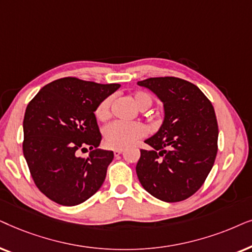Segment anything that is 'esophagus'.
I'll use <instances>...</instances> for the list:
<instances>
[{
  "instance_id": "34e87169",
  "label": "esophagus",
  "mask_w": 252,
  "mask_h": 252,
  "mask_svg": "<svg viewBox=\"0 0 252 252\" xmlns=\"http://www.w3.org/2000/svg\"><path fill=\"white\" fill-rule=\"evenodd\" d=\"M122 152H123V149H115V150H114V156H115V157L120 156V154Z\"/></svg>"
}]
</instances>
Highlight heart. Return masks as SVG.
<instances>
[{
    "instance_id": "obj_1",
    "label": "heart",
    "mask_w": 252,
    "mask_h": 252,
    "mask_svg": "<svg viewBox=\"0 0 252 252\" xmlns=\"http://www.w3.org/2000/svg\"><path fill=\"white\" fill-rule=\"evenodd\" d=\"M133 101L140 109H147L152 106L153 98L150 93L138 91L133 93ZM114 98L112 95L107 96L96 106L95 116L100 121L108 120L112 115V105ZM146 135V129L139 122H123L115 121L109 123L103 128V139L105 144L112 149H122L129 146L136 142L137 139L143 138Z\"/></svg>"
}]
</instances>
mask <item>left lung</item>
<instances>
[{"instance_id":"obj_1","label":"left lung","mask_w":252,"mask_h":252,"mask_svg":"<svg viewBox=\"0 0 252 252\" xmlns=\"http://www.w3.org/2000/svg\"><path fill=\"white\" fill-rule=\"evenodd\" d=\"M156 93L165 120L140 150L136 172L147 192L167 203L181 202L199 190L218 152V122L212 103L194 84L177 77L138 82Z\"/></svg>"}]
</instances>
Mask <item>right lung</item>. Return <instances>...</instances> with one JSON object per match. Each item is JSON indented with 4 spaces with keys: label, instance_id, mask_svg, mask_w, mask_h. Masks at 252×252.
Returning <instances> with one entry per match:
<instances>
[{
    "label": "right lung",
    "instance_id": "add662e5",
    "mask_svg": "<svg viewBox=\"0 0 252 252\" xmlns=\"http://www.w3.org/2000/svg\"><path fill=\"white\" fill-rule=\"evenodd\" d=\"M120 84H99L64 77L47 84L25 110L23 153L38 189L53 202L73 206L102 186L113 151L98 150L101 142L96 106ZM93 149L87 158L79 150Z\"/></svg>",
    "mask_w": 252,
    "mask_h": 252
}]
</instances>
